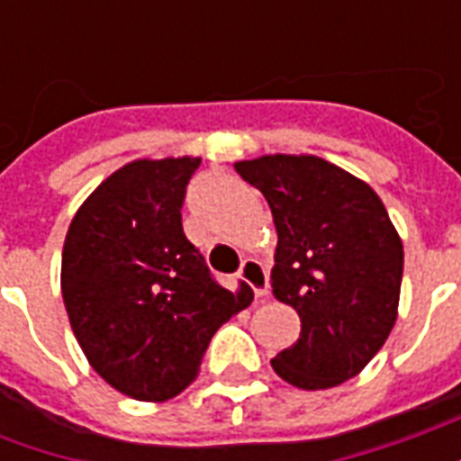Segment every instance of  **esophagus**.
<instances>
[{"mask_svg": "<svg viewBox=\"0 0 461 461\" xmlns=\"http://www.w3.org/2000/svg\"><path fill=\"white\" fill-rule=\"evenodd\" d=\"M240 279L249 284L251 291L257 296H267L269 294V274L264 269V264L257 259H244L240 267Z\"/></svg>", "mask_w": 461, "mask_h": 461, "instance_id": "34e87169", "label": "esophagus"}]
</instances>
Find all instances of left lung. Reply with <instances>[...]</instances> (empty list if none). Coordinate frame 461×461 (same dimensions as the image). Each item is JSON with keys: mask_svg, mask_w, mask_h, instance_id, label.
<instances>
[{"mask_svg": "<svg viewBox=\"0 0 461 461\" xmlns=\"http://www.w3.org/2000/svg\"><path fill=\"white\" fill-rule=\"evenodd\" d=\"M267 197L279 234L271 289L301 336L271 360L301 390H326L373 360L397 319L402 241L370 185L316 155L234 162Z\"/></svg>", "mask_w": 461, "mask_h": 461, "instance_id": "8db88e82", "label": "left lung"}]
</instances>
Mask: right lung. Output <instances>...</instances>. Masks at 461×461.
Segmentation results:
<instances>
[{
	"instance_id": "add662e5",
	"label": "right lung",
	"mask_w": 461,
	"mask_h": 461,
	"mask_svg": "<svg viewBox=\"0 0 461 461\" xmlns=\"http://www.w3.org/2000/svg\"><path fill=\"white\" fill-rule=\"evenodd\" d=\"M200 158L122 165L78 207L61 257V294L88 363L118 393L162 402L197 377L221 323L251 301L214 281L182 231Z\"/></svg>"
}]
</instances>
